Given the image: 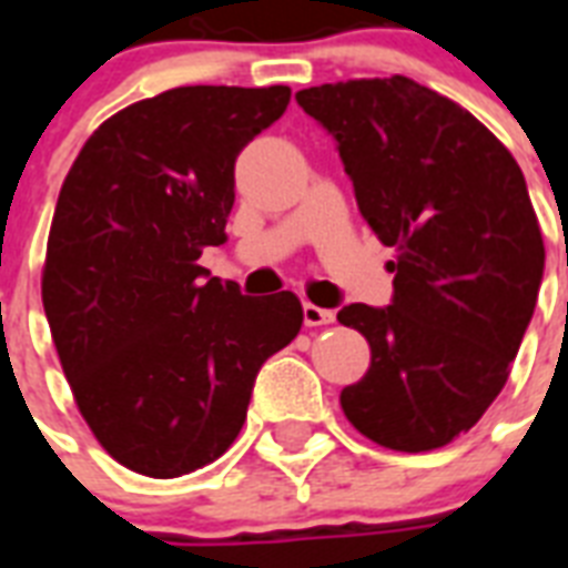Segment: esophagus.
Instances as JSON below:
<instances>
[{
    "label": "esophagus",
    "mask_w": 568,
    "mask_h": 568,
    "mask_svg": "<svg viewBox=\"0 0 568 568\" xmlns=\"http://www.w3.org/2000/svg\"><path fill=\"white\" fill-rule=\"evenodd\" d=\"M336 321V312L321 310L315 303H303V324L306 327H324V324H333Z\"/></svg>",
    "instance_id": "34e87169"
}]
</instances>
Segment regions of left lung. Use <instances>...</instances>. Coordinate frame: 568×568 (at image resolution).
<instances>
[{
    "instance_id": "obj_1",
    "label": "left lung",
    "mask_w": 568,
    "mask_h": 568,
    "mask_svg": "<svg viewBox=\"0 0 568 568\" xmlns=\"http://www.w3.org/2000/svg\"><path fill=\"white\" fill-rule=\"evenodd\" d=\"M294 100L336 138L359 212L397 253L392 306L338 312L372 347L342 409L383 448H442L498 397L537 306L546 244L521 168L475 114L406 75Z\"/></svg>"
}]
</instances>
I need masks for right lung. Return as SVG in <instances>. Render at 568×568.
I'll return each instance as SVG.
<instances>
[{
	"label": "right lung",
	"instance_id": "add662e5",
	"mask_svg": "<svg viewBox=\"0 0 568 568\" xmlns=\"http://www.w3.org/2000/svg\"><path fill=\"white\" fill-rule=\"evenodd\" d=\"M292 91L191 84L132 102L75 155L43 262V310L75 406L146 477L221 457L267 356L303 324L292 292L247 297L196 258L226 241L235 159Z\"/></svg>",
	"mask_w": 568,
	"mask_h": 568
}]
</instances>
